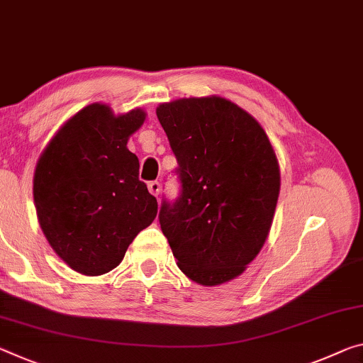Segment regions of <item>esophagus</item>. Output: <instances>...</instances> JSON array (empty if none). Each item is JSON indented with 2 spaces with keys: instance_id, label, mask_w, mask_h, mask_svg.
I'll list each match as a JSON object with an SVG mask.
<instances>
[{
  "instance_id": "esophagus-1",
  "label": "esophagus",
  "mask_w": 363,
  "mask_h": 363,
  "mask_svg": "<svg viewBox=\"0 0 363 363\" xmlns=\"http://www.w3.org/2000/svg\"><path fill=\"white\" fill-rule=\"evenodd\" d=\"M160 189H161V186H160L158 181H150V182H148V191H150V194H153L155 197H158Z\"/></svg>"
}]
</instances>
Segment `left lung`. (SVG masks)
Segmentation results:
<instances>
[{"label": "left lung", "instance_id": "1", "mask_svg": "<svg viewBox=\"0 0 363 363\" xmlns=\"http://www.w3.org/2000/svg\"><path fill=\"white\" fill-rule=\"evenodd\" d=\"M157 116L177 160L174 202L158 220L181 272L202 286L244 272L268 238L279 166L262 125L221 96L163 103Z\"/></svg>", "mask_w": 363, "mask_h": 363}]
</instances>
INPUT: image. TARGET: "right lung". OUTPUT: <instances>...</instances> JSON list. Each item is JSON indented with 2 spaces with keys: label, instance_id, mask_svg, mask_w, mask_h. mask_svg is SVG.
Listing matches in <instances>:
<instances>
[{
  "label": "right lung",
  "instance_id": "1",
  "mask_svg": "<svg viewBox=\"0 0 363 363\" xmlns=\"http://www.w3.org/2000/svg\"><path fill=\"white\" fill-rule=\"evenodd\" d=\"M143 119L142 109L114 116L109 106L94 103L57 130L38 160V223L74 272H111L157 216V199L139 179V158L125 147Z\"/></svg>",
  "mask_w": 363,
  "mask_h": 363
}]
</instances>
